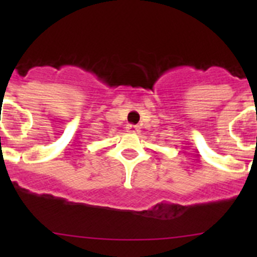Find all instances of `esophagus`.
Wrapping results in <instances>:
<instances>
[{
	"mask_svg": "<svg viewBox=\"0 0 257 257\" xmlns=\"http://www.w3.org/2000/svg\"><path fill=\"white\" fill-rule=\"evenodd\" d=\"M126 130L128 131V133L131 134H136V133H139L140 130V127L139 126H136V124H127L126 126Z\"/></svg>",
	"mask_w": 257,
	"mask_h": 257,
	"instance_id": "1",
	"label": "esophagus"
}]
</instances>
